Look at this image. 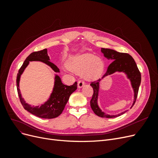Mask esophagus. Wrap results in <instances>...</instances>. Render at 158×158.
<instances>
[{"label":"esophagus","mask_w":158,"mask_h":158,"mask_svg":"<svg viewBox=\"0 0 158 158\" xmlns=\"http://www.w3.org/2000/svg\"><path fill=\"white\" fill-rule=\"evenodd\" d=\"M84 85H85V82H83V81H82V80H80L79 82H78V88H82Z\"/></svg>","instance_id":"1"}]
</instances>
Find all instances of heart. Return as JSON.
<instances>
[{"label": "heart", "mask_w": 158, "mask_h": 158, "mask_svg": "<svg viewBox=\"0 0 158 158\" xmlns=\"http://www.w3.org/2000/svg\"><path fill=\"white\" fill-rule=\"evenodd\" d=\"M68 67L78 74L82 73V77L88 81L101 77L104 70V62L102 58L91 53H84L70 58Z\"/></svg>", "instance_id": "b5f03b06"}]
</instances>
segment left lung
<instances>
[{
    "label": "left lung",
    "mask_w": 158,
    "mask_h": 158,
    "mask_svg": "<svg viewBox=\"0 0 158 158\" xmlns=\"http://www.w3.org/2000/svg\"><path fill=\"white\" fill-rule=\"evenodd\" d=\"M101 51L103 56L108 60H113L110 64L107 69L106 74L103 75L102 79L107 77V76L113 74L115 73H123L125 74L127 78L130 80L131 85L134 92V99L131 109L135 104L138 95V89L141 83V74L138 70L137 65L132 57L128 53L119 52L113 49L102 48ZM102 79H99L95 82L91 83L90 85L93 88L94 94L92 98L90 101V106L93 111L98 116L104 118H114L121 115L127 111H123L117 114H109L102 111L98 105V98L100 89V82Z\"/></svg>",
    "instance_id": "obj_1"
}]
</instances>
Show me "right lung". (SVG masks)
I'll use <instances>...</instances> for the list:
<instances>
[{"instance_id":"right-lung-1","label":"right lung","mask_w":158,"mask_h":158,"mask_svg":"<svg viewBox=\"0 0 158 158\" xmlns=\"http://www.w3.org/2000/svg\"><path fill=\"white\" fill-rule=\"evenodd\" d=\"M49 56L47 54V49H45L40 51L33 52L28 56L22 66L18 71L16 78V86L20 102L23 108L28 112L34 115L44 118H53L59 116L64 109L66 104L67 103L70 95L77 89V82L72 85H66L62 83V81L58 74H55V82L52 91L49 99L42 104L41 106H31L25 102L24 99L22 97L20 89V80L21 75L23 71L29 64L30 61L42 62L52 69L55 73H60V70L57 66L49 61Z\"/></svg>"}]
</instances>
